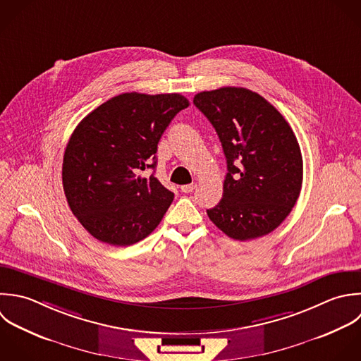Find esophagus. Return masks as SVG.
<instances>
[{
    "instance_id": "obj_1",
    "label": "esophagus",
    "mask_w": 361,
    "mask_h": 361,
    "mask_svg": "<svg viewBox=\"0 0 361 361\" xmlns=\"http://www.w3.org/2000/svg\"><path fill=\"white\" fill-rule=\"evenodd\" d=\"M195 188H197V184H195V183H192V184H185V185H181V191H183V192H185V194H188V192H192Z\"/></svg>"
}]
</instances>
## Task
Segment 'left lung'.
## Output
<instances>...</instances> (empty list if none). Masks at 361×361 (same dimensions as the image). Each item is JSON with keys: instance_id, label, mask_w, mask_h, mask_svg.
I'll use <instances>...</instances> for the list:
<instances>
[{"instance_id": "8db88e82", "label": "left lung", "mask_w": 361, "mask_h": 361, "mask_svg": "<svg viewBox=\"0 0 361 361\" xmlns=\"http://www.w3.org/2000/svg\"><path fill=\"white\" fill-rule=\"evenodd\" d=\"M194 105L215 128L228 173L209 219L229 238L250 240L273 232L288 216L302 185V154L284 116L243 87L202 91Z\"/></svg>"}]
</instances>
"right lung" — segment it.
I'll list each match as a JSON object with an SVG mask.
<instances>
[{
	"mask_svg": "<svg viewBox=\"0 0 361 361\" xmlns=\"http://www.w3.org/2000/svg\"><path fill=\"white\" fill-rule=\"evenodd\" d=\"M190 105L181 94L125 92L101 104L74 129L63 157V190L80 224L99 242L130 246L160 224L174 194L152 174L157 143Z\"/></svg>",
	"mask_w": 361,
	"mask_h": 361,
	"instance_id": "1",
	"label": "right lung"
}]
</instances>
